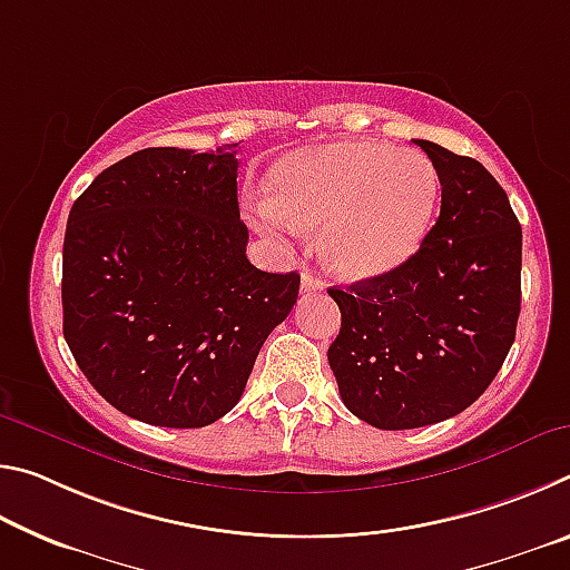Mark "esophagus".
<instances>
[{
	"label": "esophagus",
	"mask_w": 570,
	"mask_h": 570,
	"mask_svg": "<svg viewBox=\"0 0 570 570\" xmlns=\"http://www.w3.org/2000/svg\"><path fill=\"white\" fill-rule=\"evenodd\" d=\"M324 292V282L320 278H314L308 272L302 274V294H320Z\"/></svg>",
	"instance_id": "34e87169"
}]
</instances>
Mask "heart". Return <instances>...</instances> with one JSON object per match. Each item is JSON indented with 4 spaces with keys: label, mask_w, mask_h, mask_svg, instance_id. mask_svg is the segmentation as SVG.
I'll return each mask as SVG.
<instances>
[{
    "label": "heart",
    "mask_w": 570,
    "mask_h": 570,
    "mask_svg": "<svg viewBox=\"0 0 570 570\" xmlns=\"http://www.w3.org/2000/svg\"><path fill=\"white\" fill-rule=\"evenodd\" d=\"M268 200L254 206L266 234L322 228L332 272L366 282L397 272L422 248L435 218L440 178L420 150L380 140H336L288 153L268 170Z\"/></svg>",
    "instance_id": "1"
}]
</instances>
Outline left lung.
Returning a JSON list of instances; mask_svg holds the SVG:
<instances>
[{
  "mask_svg": "<svg viewBox=\"0 0 570 570\" xmlns=\"http://www.w3.org/2000/svg\"><path fill=\"white\" fill-rule=\"evenodd\" d=\"M442 186L440 218L397 272L330 288L342 312L330 366L346 410L380 430L455 417L515 342L523 230L482 163L417 140Z\"/></svg>",
  "mask_w": 570,
  "mask_h": 570,
  "instance_id": "8db88e82",
  "label": "left lung"
}]
</instances>
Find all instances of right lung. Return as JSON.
Returning a JSON list of instances; mask_svg holds the SVG:
<instances>
[{
  "label": "right lung",
  "mask_w": 570,
  "mask_h": 570,
  "mask_svg": "<svg viewBox=\"0 0 570 570\" xmlns=\"http://www.w3.org/2000/svg\"><path fill=\"white\" fill-rule=\"evenodd\" d=\"M238 142L146 148L72 204L62 332L115 410L156 428H206L238 404L266 336L292 312L296 272L246 258Z\"/></svg>",
  "instance_id": "obj_1"
}]
</instances>
